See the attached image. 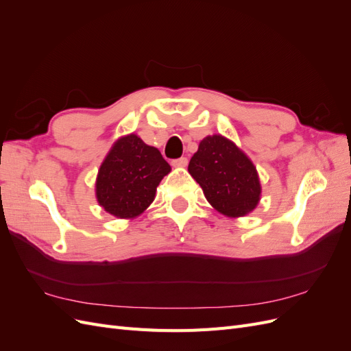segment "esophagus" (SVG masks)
<instances>
[{
    "label": "esophagus",
    "mask_w": 351,
    "mask_h": 351,
    "mask_svg": "<svg viewBox=\"0 0 351 351\" xmlns=\"http://www.w3.org/2000/svg\"><path fill=\"white\" fill-rule=\"evenodd\" d=\"M171 164H173L174 167H186V165H187V158L182 156V158H178V159H173Z\"/></svg>",
    "instance_id": "34e87169"
}]
</instances>
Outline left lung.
Returning <instances> with one entry per match:
<instances>
[{
  "mask_svg": "<svg viewBox=\"0 0 351 351\" xmlns=\"http://www.w3.org/2000/svg\"><path fill=\"white\" fill-rule=\"evenodd\" d=\"M189 173L222 215L244 217L259 204L262 189L256 167L224 136H206L199 143L189 162Z\"/></svg>",
  "mask_w": 351,
  "mask_h": 351,
  "instance_id": "8db88e82",
  "label": "left lung"
}]
</instances>
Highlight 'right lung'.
Segmentation results:
<instances>
[{
    "mask_svg": "<svg viewBox=\"0 0 351 351\" xmlns=\"http://www.w3.org/2000/svg\"><path fill=\"white\" fill-rule=\"evenodd\" d=\"M169 171L171 167L156 147L134 133L120 137L99 167L95 186L98 204L117 218L139 217Z\"/></svg>",
    "mask_w": 351,
    "mask_h": 351,
    "instance_id": "right-lung-1",
    "label": "right lung"
}]
</instances>
